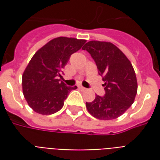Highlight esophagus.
<instances>
[{
	"label": "esophagus",
	"instance_id": "obj_1",
	"mask_svg": "<svg viewBox=\"0 0 160 160\" xmlns=\"http://www.w3.org/2000/svg\"><path fill=\"white\" fill-rule=\"evenodd\" d=\"M80 90H82V91H87V89H86V88H85V87H80Z\"/></svg>",
	"mask_w": 160,
	"mask_h": 160
}]
</instances>
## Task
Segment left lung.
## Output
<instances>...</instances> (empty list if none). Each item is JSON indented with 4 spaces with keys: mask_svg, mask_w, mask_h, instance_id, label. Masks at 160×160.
<instances>
[{
    "mask_svg": "<svg viewBox=\"0 0 160 160\" xmlns=\"http://www.w3.org/2000/svg\"><path fill=\"white\" fill-rule=\"evenodd\" d=\"M82 49L90 53L105 82L104 96L96 95L92 102H87V111L99 120L116 119L130 107L137 93L134 68L127 56L110 42L93 40Z\"/></svg>",
    "mask_w": 160,
    "mask_h": 160,
    "instance_id": "left-lung-1",
    "label": "left lung"
}]
</instances>
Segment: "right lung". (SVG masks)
Instances as JSON below:
<instances>
[{
	"mask_svg": "<svg viewBox=\"0 0 160 160\" xmlns=\"http://www.w3.org/2000/svg\"><path fill=\"white\" fill-rule=\"evenodd\" d=\"M84 39L59 37L37 51L22 75V89L27 104L41 115H51L63 107L64 100L77 87H67L57 78L72 54L81 49Z\"/></svg>",
	"mask_w": 160,
	"mask_h": 160,
	"instance_id": "add662e5",
	"label": "right lung"
}]
</instances>
